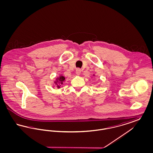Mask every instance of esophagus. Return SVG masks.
<instances>
[{
    "label": "esophagus",
    "instance_id": "1",
    "mask_svg": "<svg viewBox=\"0 0 153 153\" xmlns=\"http://www.w3.org/2000/svg\"><path fill=\"white\" fill-rule=\"evenodd\" d=\"M81 69H79V68H77V69H76V73L77 74V75H79L80 73H81Z\"/></svg>",
    "mask_w": 153,
    "mask_h": 153
}]
</instances>
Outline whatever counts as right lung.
<instances>
[{"mask_svg":"<svg viewBox=\"0 0 153 153\" xmlns=\"http://www.w3.org/2000/svg\"><path fill=\"white\" fill-rule=\"evenodd\" d=\"M57 80V81L55 82V84H56L57 87L59 88H60L61 85L63 84V82L64 81V80H65V78L62 76H60V77L58 78Z\"/></svg>","mask_w":153,"mask_h":153,"instance_id":"obj_1","label":"right lung"}]
</instances>
